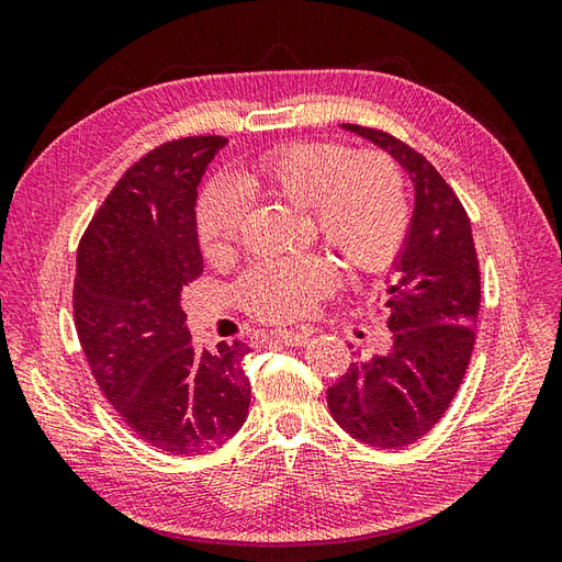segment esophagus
Here are the masks:
<instances>
[{
	"mask_svg": "<svg viewBox=\"0 0 562 562\" xmlns=\"http://www.w3.org/2000/svg\"><path fill=\"white\" fill-rule=\"evenodd\" d=\"M271 337L279 339V342H283L288 347H304V345H310V339H312L310 333H281V330L271 333Z\"/></svg>",
	"mask_w": 562,
	"mask_h": 562,
	"instance_id": "obj_1",
	"label": "esophagus"
}]
</instances>
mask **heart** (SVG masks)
<instances>
[{"instance_id": "b5f03b06", "label": "heart", "mask_w": 562, "mask_h": 562, "mask_svg": "<svg viewBox=\"0 0 562 562\" xmlns=\"http://www.w3.org/2000/svg\"><path fill=\"white\" fill-rule=\"evenodd\" d=\"M239 182L252 196L283 199L310 209L312 234L353 271H380L407 232V192L401 168L382 151L353 155L339 143H283L244 168ZM241 187L213 178L196 201L199 246L209 260H225L239 244L246 220ZM335 285V267L323 255L269 260L236 283V300L255 318L288 323L307 316Z\"/></svg>"}]
</instances>
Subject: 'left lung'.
<instances>
[{
    "instance_id": "left-lung-1",
    "label": "left lung",
    "mask_w": 562,
    "mask_h": 562,
    "mask_svg": "<svg viewBox=\"0 0 562 562\" xmlns=\"http://www.w3.org/2000/svg\"><path fill=\"white\" fill-rule=\"evenodd\" d=\"M386 149L415 184L411 232L394 262L384 307V353L349 363L328 389L333 419L366 446L394 450L429 434L446 415L475 342L481 271L469 215L431 161L394 135L342 124Z\"/></svg>"
}]
</instances>
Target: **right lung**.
<instances>
[{
  "label": "right lung",
  "instance_id": "add662e5",
  "mask_svg": "<svg viewBox=\"0 0 562 562\" xmlns=\"http://www.w3.org/2000/svg\"><path fill=\"white\" fill-rule=\"evenodd\" d=\"M223 135L164 143L135 161L77 248L75 326L93 378L131 431L166 454L215 450L244 427L239 339L194 351L180 293L203 271L194 203Z\"/></svg>",
  "mask_w": 562,
  "mask_h": 562
}]
</instances>
